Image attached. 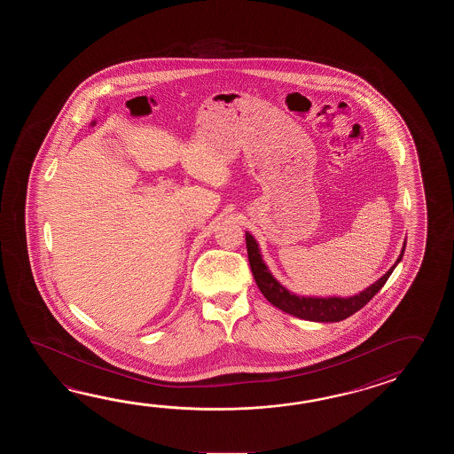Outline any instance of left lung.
<instances>
[{
  "label": "left lung",
  "instance_id": "1",
  "mask_svg": "<svg viewBox=\"0 0 454 454\" xmlns=\"http://www.w3.org/2000/svg\"><path fill=\"white\" fill-rule=\"evenodd\" d=\"M245 235H247L245 240H247L251 272H253V278L256 280V286L261 290V294L276 309H282L292 317L307 319V321H317V323L342 321V319L348 318L350 315H354L358 309H364L368 301L377 295L378 290L385 286L386 280L389 279L391 272L399 264V261L403 260L405 250L404 241L401 254L397 256L395 264L387 270L385 276H381L375 284L362 290L357 295H352V297H309V295H297V294L290 292L289 289H286L279 280L270 274V268L262 260L258 241L254 240V237L248 231Z\"/></svg>",
  "mask_w": 454,
  "mask_h": 454
}]
</instances>
